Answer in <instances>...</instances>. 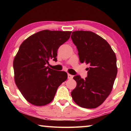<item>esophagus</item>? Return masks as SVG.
<instances>
[{
	"label": "esophagus",
	"instance_id": "1",
	"mask_svg": "<svg viewBox=\"0 0 131 131\" xmlns=\"http://www.w3.org/2000/svg\"><path fill=\"white\" fill-rule=\"evenodd\" d=\"M73 76H72V75L68 74V79H73Z\"/></svg>",
	"mask_w": 131,
	"mask_h": 131
}]
</instances>
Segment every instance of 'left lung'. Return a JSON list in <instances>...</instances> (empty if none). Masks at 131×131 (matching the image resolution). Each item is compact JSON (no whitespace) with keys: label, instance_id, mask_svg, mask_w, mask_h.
<instances>
[{"label":"left lung","instance_id":"obj_1","mask_svg":"<svg viewBox=\"0 0 131 131\" xmlns=\"http://www.w3.org/2000/svg\"><path fill=\"white\" fill-rule=\"evenodd\" d=\"M71 38L80 62L89 64L85 79L74 76L76 87L71 95L75 103L86 108L100 106L112 92L117 73L116 57L105 39L90 31L72 32Z\"/></svg>","mask_w":131,"mask_h":131}]
</instances>
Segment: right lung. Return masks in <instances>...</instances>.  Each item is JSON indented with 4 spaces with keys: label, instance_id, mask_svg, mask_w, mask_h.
<instances>
[{
    "label": "right lung",
    "instance_id": "right-lung-1",
    "mask_svg": "<svg viewBox=\"0 0 131 131\" xmlns=\"http://www.w3.org/2000/svg\"><path fill=\"white\" fill-rule=\"evenodd\" d=\"M71 31L45 30L30 36L19 46L13 62L16 85L25 99L36 106L52 101L57 89L67 79V73L46 66L57 61L59 47L69 40Z\"/></svg>",
    "mask_w": 131,
    "mask_h": 131
}]
</instances>
